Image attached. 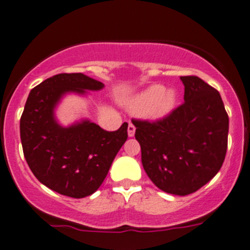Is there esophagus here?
I'll return each instance as SVG.
<instances>
[{
  "instance_id": "1",
  "label": "esophagus",
  "mask_w": 250,
  "mask_h": 250,
  "mask_svg": "<svg viewBox=\"0 0 250 250\" xmlns=\"http://www.w3.org/2000/svg\"><path fill=\"white\" fill-rule=\"evenodd\" d=\"M134 134H135V125L133 123H129L128 125V135L134 136Z\"/></svg>"
}]
</instances>
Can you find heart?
<instances>
[{
    "label": "heart",
    "mask_w": 250,
    "mask_h": 250,
    "mask_svg": "<svg viewBox=\"0 0 250 250\" xmlns=\"http://www.w3.org/2000/svg\"><path fill=\"white\" fill-rule=\"evenodd\" d=\"M177 94L171 88L152 85L132 99L129 110L133 114H144L149 120H162L171 114Z\"/></svg>",
    "instance_id": "b5f03b06"
}]
</instances>
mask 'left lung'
<instances>
[{"label":"left lung","instance_id":"1","mask_svg":"<svg viewBox=\"0 0 250 250\" xmlns=\"http://www.w3.org/2000/svg\"><path fill=\"white\" fill-rule=\"evenodd\" d=\"M185 103L162 120H135V139L149 180L163 191L188 195L212 180L228 148L229 116L219 92L200 78L181 77Z\"/></svg>","mask_w":250,"mask_h":250}]
</instances>
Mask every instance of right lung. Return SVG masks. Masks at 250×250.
<instances>
[{"label":"right lung","mask_w":250,"mask_h":250,"mask_svg":"<svg viewBox=\"0 0 250 250\" xmlns=\"http://www.w3.org/2000/svg\"><path fill=\"white\" fill-rule=\"evenodd\" d=\"M104 83L83 73L54 75L32 88L20 118L23 156L44 186L81 199L97 190L128 138V123L106 132L88 120L62 127L55 107L64 94L99 91Z\"/></svg>","instance_id":"1"}]
</instances>
